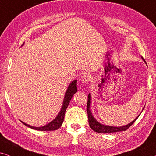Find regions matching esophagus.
Wrapping results in <instances>:
<instances>
[{
  "instance_id": "34e87169",
  "label": "esophagus",
  "mask_w": 156,
  "mask_h": 156,
  "mask_svg": "<svg viewBox=\"0 0 156 156\" xmlns=\"http://www.w3.org/2000/svg\"><path fill=\"white\" fill-rule=\"evenodd\" d=\"M90 78H91V77H90L89 74H88V73H84L81 77V80H82V82L83 83L87 84V83H88V82H89L90 80Z\"/></svg>"
}]
</instances>
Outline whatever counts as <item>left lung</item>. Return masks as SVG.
Segmentation results:
<instances>
[{
  "instance_id": "8db88e82",
  "label": "left lung",
  "mask_w": 156,
  "mask_h": 156,
  "mask_svg": "<svg viewBox=\"0 0 156 156\" xmlns=\"http://www.w3.org/2000/svg\"><path fill=\"white\" fill-rule=\"evenodd\" d=\"M143 60L145 61L143 58ZM90 94H88V101H87V114H88V123H89L90 127L94 131L98 133H116V132H120V131H125L129 128L130 126L133 125L136 121V119L138 118L137 117L136 119L129 123V125L123 126V127H112V126H105L104 125H101L99 122H98L96 120L94 119V117L92 116L91 112L90 110Z\"/></svg>"
}]
</instances>
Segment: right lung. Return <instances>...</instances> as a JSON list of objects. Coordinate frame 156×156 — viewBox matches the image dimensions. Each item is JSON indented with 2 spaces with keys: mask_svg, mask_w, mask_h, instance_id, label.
Masks as SVG:
<instances>
[{
  "mask_svg": "<svg viewBox=\"0 0 156 156\" xmlns=\"http://www.w3.org/2000/svg\"><path fill=\"white\" fill-rule=\"evenodd\" d=\"M77 92V81L76 80H73L71 83L70 84V86H68V89H67V91L66 93V95H65L63 104H62V109H61L60 113L58 115L55 119L49 123L48 125L43 126V127H31V126L27 125L24 122H22L23 125H25L27 127L31 128V129H36V130H40V131H52V130H55V129H58L60 127V126L62 125V122L64 120V117H65V113H66V109L68 107L69 103H70V101L71 100V98L73 96L75 93Z\"/></svg>",
  "mask_w": 156,
  "mask_h": 156,
  "instance_id": "1",
  "label": "right lung"
}]
</instances>
